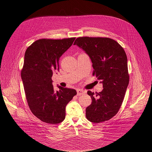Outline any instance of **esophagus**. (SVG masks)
I'll use <instances>...</instances> for the list:
<instances>
[{"mask_svg": "<svg viewBox=\"0 0 152 152\" xmlns=\"http://www.w3.org/2000/svg\"><path fill=\"white\" fill-rule=\"evenodd\" d=\"M86 93V91L83 89H77V95H81Z\"/></svg>", "mask_w": 152, "mask_h": 152, "instance_id": "34e87169", "label": "esophagus"}]
</instances>
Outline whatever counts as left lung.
<instances>
[{
    "mask_svg": "<svg viewBox=\"0 0 152 152\" xmlns=\"http://www.w3.org/2000/svg\"><path fill=\"white\" fill-rule=\"evenodd\" d=\"M77 45L89 57L96 75L104 89L99 93L87 94L92 99L86 108V118L94 123L108 121L119 111L129 84L127 56L122 47L107 37H81Z\"/></svg>",
    "mask_w": 152,
    "mask_h": 152,
    "instance_id": "8db88e82",
    "label": "left lung"
}]
</instances>
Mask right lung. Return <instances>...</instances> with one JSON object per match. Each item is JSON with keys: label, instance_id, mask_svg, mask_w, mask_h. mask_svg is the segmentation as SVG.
Returning <instances> with one entry per match:
<instances>
[{"label": "right lung", "instance_id": "1", "mask_svg": "<svg viewBox=\"0 0 152 152\" xmlns=\"http://www.w3.org/2000/svg\"><path fill=\"white\" fill-rule=\"evenodd\" d=\"M75 37L36 40L26 50L21 77L28 105L37 118L56 125L65 117V107L77 94L74 89L58 86L54 91L51 79L59 70L60 57L72 45Z\"/></svg>", "mask_w": 152, "mask_h": 152}]
</instances>
